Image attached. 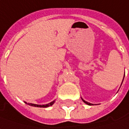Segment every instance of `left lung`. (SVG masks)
Masks as SVG:
<instances>
[{
	"instance_id": "1",
	"label": "left lung",
	"mask_w": 129,
	"mask_h": 129,
	"mask_svg": "<svg viewBox=\"0 0 129 129\" xmlns=\"http://www.w3.org/2000/svg\"><path fill=\"white\" fill-rule=\"evenodd\" d=\"M83 100V101H84V103H86V104H87V105H92V104L89 103H87V102H86V101H84V100Z\"/></svg>"
}]
</instances>
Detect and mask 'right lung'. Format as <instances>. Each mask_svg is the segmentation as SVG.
<instances>
[{"label": "right lung", "instance_id": "1", "mask_svg": "<svg viewBox=\"0 0 129 129\" xmlns=\"http://www.w3.org/2000/svg\"><path fill=\"white\" fill-rule=\"evenodd\" d=\"M54 102L55 101H53V102H51L50 103L47 104V105H35V104H31V103H27L28 105H31V106H34V107H37V108H47V107H49V106H51L54 103Z\"/></svg>", "mask_w": 129, "mask_h": 129}]
</instances>
